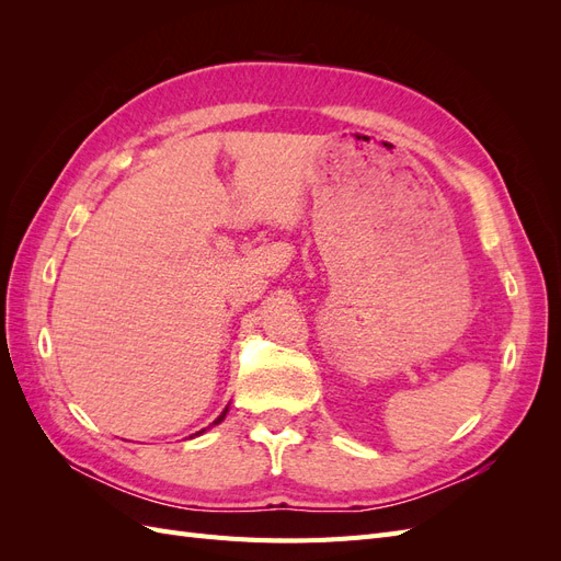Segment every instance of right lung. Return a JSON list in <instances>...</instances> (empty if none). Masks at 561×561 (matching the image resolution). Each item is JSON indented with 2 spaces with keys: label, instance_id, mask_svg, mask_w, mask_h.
<instances>
[{
  "label": "right lung",
  "instance_id": "1",
  "mask_svg": "<svg viewBox=\"0 0 561 561\" xmlns=\"http://www.w3.org/2000/svg\"><path fill=\"white\" fill-rule=\"evenodd\" d=\"M227 412H229V407H227V410H225L222 414H219V416L213 421V426H217V423H222V421H225V416H227ZM198 433H203V431H198ZM198 433H196V435H198Z\"/></svg>",
  "mask_w": 561,
  "mask_h": 561
}]
</instances>
